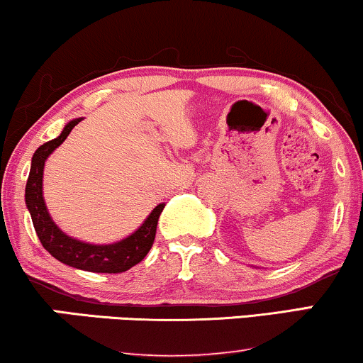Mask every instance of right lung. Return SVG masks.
Returning a JSON list of instances; mask_svg holds the SVG:
<instances>
[{
  "label": "right lung",
  "instance_id": "1",
  "mask_svg": "<svg viewBox=\"0 0 363 363\" xmlns=\"http://www.w3.org/2000/svg\"><path fill=\"white\" fill-rule=\"evenodd\" d=\"M79 122L80 118L68 122L57 139L45 142L43 145L36 149L33 159H31L28 181H26V206H28L31 221H33L40 242L53 258L68 266H73V268L85 269V272L91 273H123L130 269L132 266L140 263L150 251V247L154 245L159 216L166 204H159L134 235L118 242H113V245H89V242L68 238L65 233L60 231L57 224L50 218L43 201V192H41L43 167L48 155L67 139L72 128Z\"/></svg>",
  "mask_w": 363,
  "mask_h": 363
}]
</instances>
